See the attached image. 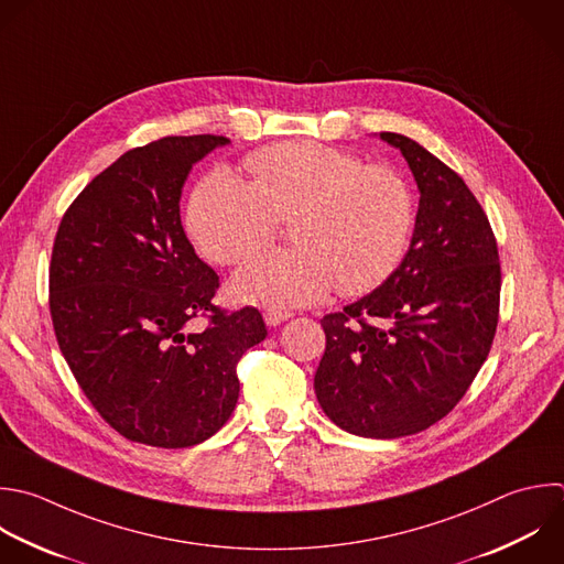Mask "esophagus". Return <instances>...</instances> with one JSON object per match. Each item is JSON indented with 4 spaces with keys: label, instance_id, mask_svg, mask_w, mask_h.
<instances>
[{
    "label": "esophagus",
    "instance_id": "esophagus-1",
    "mask_svg": "<svg viewBox=\"0 0 564 564\" xmlns=\"http://www.w3.org/2000/svg\"><path fill=\"white\" fill-rule=\"evenodd\" d=\"M289 317H293V313H289V311H264V322L269 326H278V324L286 322Z\"/></svg>",
    "mask_w": 564,
    "mask_h": 564
}]
</instances>
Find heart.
Masks as SVG:
<instances>
[{
  "label": "heart",
  "mask_w": 564,
  "mask_h": 564,
  "mask_svg": "<svg viewBox=\"0 0 564 564\" xmlns=\"http://www.w3.org/2000/svg\"><path fill=\"white\" fill-rule=\"evenodd\" d=\"M245 167L249 183L223 170L209 174L187 209L196 249L225 267L262 251L275 220H291L295 247L240 269L234 278L240 300L289 311L322 302L335 286L341 295H364L403 260L416 203L399 170L311 141L267 145Z\"/></svg>",
  "instance_id": "b5f03b06"
}]
</instances>
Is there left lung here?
Segmentation results:
<instances>
[{
    "mask_svg": "<svg viewBox=\"0 0 564 564\" xmlns=\"http://www.w3.org/2000/svg\"><path fill=\"white\" fill-rule=\"evenodd\" d=\"M416 181L410 249L370 295L324 315L315 394L341 430L397 438L441 421L489 355L500 262L489 220L463 183L416 141L381 132Z\"/></svg>",
    "mask_w": 564,
    "mask_h": 564,
    "instance_id": "1",
    "label": "left lung"
}]
</instances>
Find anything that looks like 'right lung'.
I'll return each mask as SVG.
<instances>
[{"label": "right lung", "mask_w": 564, "mask_h": 564, "mask_svg": "<svg viewBox=\"0 0 564 564\" xmlns=\"http://www.w3.org/2000/svg\"><path fill=\"white\" fill-rule=\"evenodd\" d=\"M229 139L165 137L126 152L75 198L51 260L59 348L97 412L126 438L189 447L231 416L240 357L267 337L258 308L212 300L216 271L181 225L194 167ZM208 317L200 334L188 330Z\"/></svg>", "instance_id": "1"}]
</instances>
